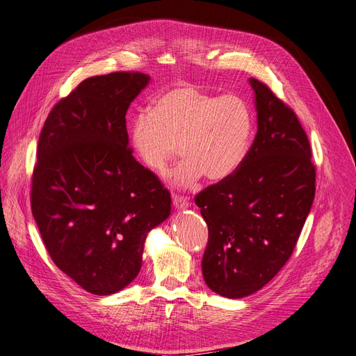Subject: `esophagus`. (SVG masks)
Wrapping results in <instances>:
<instances>
[{"label":"esophagus","mask_w":356,"mask_h":356,"mask_svg":"<svg viewBox=\"0 0 356 356\" xmlns=\"http://www.w3.org/2000/svg\"><path fill=\"white\" fill-rule=\"evenodd\" d=\"M172 202H173V207L176 209H186V208H189V204H191V200L188 197L177 196V195H173Z\"/></svg>","instance_id":"34e87169"}]
</instances>
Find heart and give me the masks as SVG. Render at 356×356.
Segmentation results:
<instances>
[{
  "label": "heart",
  "instance_id": "b5f03b06",
  "mask_svg": "<svg viewBox=\"0 0 356 356\" xmlns=\"http://www.w3.org/2000/svg\"><path fill=\"white\" fill-rule=\"evenodd\" d=\"M251 134L252 117L244 101L179 85L134 118L129 141L137 159L154 173L165 170L179 145L183 159L170 180L189 188L203 175L211 181L234 175L247 156Z\"/></svg>",
  "mask_w": 356,
  "mask_h": 356
}]
</instances>
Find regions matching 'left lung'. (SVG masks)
I'll list each match as a JSON object with an SVG mask.
<instances>
[{
	"label": "left lung",
	"instance_id": "1",
	"mask_svg": "<svg viewBox=\"0 0 356 356\" xmlns=\"http://www.w3.org/2000/svg\"><path fill=\"white\" fill-rule=\"evenodd\" d=\"M248 82L255 140L234 175L195 199L209 229L204 283L228 298L258 291L283 268L316 192L310 144L296 114L264 83Z\"/></svg>",
	"mask_w": 356,
	"mask_h": 356
}]
</instances>
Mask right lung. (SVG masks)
Here are the masks:
<instances>
[{
	"label": "right lung",
	"mask_w": 356,
	"mask_h": 356,
	"mask_svg": "<svg viewBox=\"0 0 356 356\" xmlns=\"http://www.w3.org/2000/svg\"><path fill=\"white\" fill-rule=\"evenodd\" d=\"M152 81L92 76L49 114L37 148L31 211L44 245L83 290L109 296L138 275L144 242L172 197L128 147L125 114Z\"/></svg>",
	"instance_id": "add662e5"
}]
</instances>
